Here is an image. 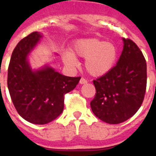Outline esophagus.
<instances>
[{"instance_id":"34e87169","label":"esophagus","mask_w":156,"mask_h":156,"mask_svg":"<svg viewBox=\"0 0 156 156\" xmlns=\"http://www.w3.org/2000/svg\"><path fill=\"white\" fill-rule=\"evenodd\" d=\"M87 83V80L85 78H83V77L80 79V84H84V83Z\"/></svg>"}]
</instances>
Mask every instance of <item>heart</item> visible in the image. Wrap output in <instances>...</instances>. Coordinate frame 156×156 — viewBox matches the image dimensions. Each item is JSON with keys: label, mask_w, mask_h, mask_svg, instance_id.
I'll list each match as a JSON object with an SVG mask.
<instances>
[{"label": "heart", "mask_w": 156, "mask_h": 156, "mask_svg": "<svg viewBox=\"0 0 156 156\" xmlns=\"http://www.w3.org/2000/svg\"><path fill=\"white\" fill-rule=\"evenodd\" d=\"M75 55L85 58L87 71L98 76L107 73L113 67L118 57V49L112 43L98 38L80 39L73 44V53L66 51L63 54V61L69 66H76Z\"/></svg>", "instance_id": "b5f03b06"}]
</instances>
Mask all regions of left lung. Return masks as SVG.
<instances>
[{"label":"left lung","mask_w":156,"mask_h":156,"mask_svg":"<svg viewBox=\"0 0 156 156\" xmlns=\"http://www.w3.org/2000/svg\"><path fill=\"white\" fill-rule=\"evenodd\" d=\"M122 41L123 50L116 66L93 80L96 94L90 101L92 112L109 124L124 122L137 112L147 85V65L142 52L130 39Z\"/></svg>","instance_id":"obj_1"}]
</instances>
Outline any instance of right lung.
Returning <instances> with one entry per match:
<instances>
[{"instance_id": "1", "label": "right lung", "mask_w": 156, "mask_h": 156, "mask_svg": "<svg viewBox=\"0 0 156 156\" xmlns=\"http://www.w3.org/2000/svg\"><path fill=\"white\" fill-rule=\"evenodd\" d=\"M41 37V34L34 32L19 41L8 70L14 106L23 119L34 124H47L62 114L65 94L73 90L81 78L66 76L49 66L32 70L27 57Z\"/></svg>"}]
</instances>
